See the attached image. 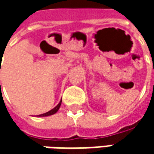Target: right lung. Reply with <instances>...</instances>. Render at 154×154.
<instances>
[{
  "label": "right lung",
  "mask_w": 154,
  "mask_h": 154,
  "mask_svg": "<svg viewBox=\"0 0 154 154\" xmlns=\"http://www.w3.org/2000/svg\"><path fill=\"white\" fill-rule=\"evenodd\" d=\"M0 83H1V82H0ZM61 103H62V100H60V102L57 104V106L54 107V109H52L51 110H49L48 112H46V113L42 114V115H38V116H39V117H44V116H52V115H54V114L57 113V111L58 110V109L60 108Z\"/></svg>",
  "instance_id": "add662e5"
}]
</instances>
